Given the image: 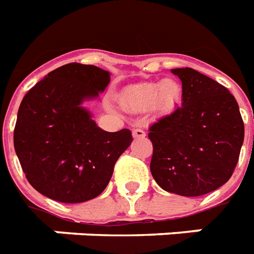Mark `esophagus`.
I'll list each match as a JSON object with an SVG mask.
<instances>
[{"label": "esophagus", "instance_id": "esophagus-1", "mask_svg": "<svg viewBox=\"0 0 254 254\" xmlns=\"http://www.w3.org/2000/svg\"><path fill=\"white\" fill-rule=\"evenodd\" d=\"M132 136H134L135 139H142L146 136V132L140 128H135L132 129Z\"/></svg>", "mask_w": 254, "mask_h": 254}]
</instances>
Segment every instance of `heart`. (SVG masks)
<instances>
[{"instance_id": "b5f03b06", "label": "heart", "mask_w": 254, "mask_h": 254, "mask_svg": "<svg viewBox=\"0 0 254 254\" xmlns=\"http://www.w3.org/2000/svg\"><path fill=\"white\" fill-rule=\"evenodd\" d=\"M184 87L181 81L167 77L161 81H143L131 85L122 93L120 103L129 112L170 114L181 104Z\"/></svg>"}]
</instances>
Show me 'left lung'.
Instances as JSON below:
<instances>
[{"instance_id":"1","label":"left lung","mask_w":254,"mask_h":254,"mask_svg":"<svg viewBox=\"0 0 254 254\" xmlns=\"http://www.w3.org/2000/svg\"><path fill=\"white\" fill-rule=\"evenodd\" d=\"M182 104L150 127V170L163 190L184 197L214 191L233 174L244 143L236 99L224 85L192 68H177Z\"/></svg>"}]
</instances>
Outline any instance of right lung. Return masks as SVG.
I'll list each match as a JSON object with an SVG mask.
<instances>
[{"label": "right lung", "instance_id": "add662e5", "mask_svg": "<svg viewBox=\"0 0 254 254\" xmlns=\"http://www.w3.org/2000/svg\"><path fill=\"white\" fill-rule=\"evenodd\" d=\"M110 81L108 70L70 63L49 72L22 99L14 150L28 182L45 197L64 203L98 197L129 147V129L104 131L84 107Z\"/></svg>", "mask_w": 254, "mask_h": 254}]
</instances>
